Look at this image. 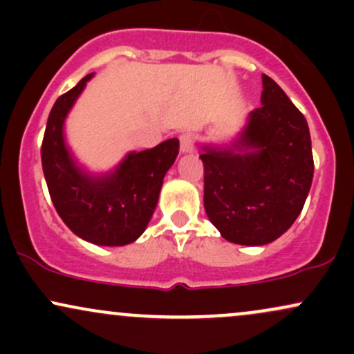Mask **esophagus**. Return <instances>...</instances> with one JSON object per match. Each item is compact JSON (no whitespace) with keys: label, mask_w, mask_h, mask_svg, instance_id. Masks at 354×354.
I'll return each instance as SVG.
<instances>
[{"label":"esophagus","mask_w":354,"mask_h":354,"mask_svg":"<svg viewBox=\"0 0 354 354\" xmlns=\"http://www.w3.org/2000/svg\"><path fill=\"white\" fill-rule=\"evenodd\" d=\"M180 145L183 153H189L194 149V136L191 133H183L180 136Z\"/></svg>","instance_id":"esophagus-1"}]
</instances>
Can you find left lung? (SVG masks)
I'll list each match as a JSON object with an SVG mask.
<instances>
[{"instance_id": "1", "label": "left lung", "mask_w": 354, "mask_h": 354, "mask_svg": "<svg viewBox=\"0 0 354 354\" xmlns=\"http://www.w3.org/2000/svg\"><path fill=\"white\" fill-rule=\"evenodd\" d=\"M205 211L221 236L261 246L290 230L310 193L311 136L303 113L263 75L261 106L231 146H203Z\"/></svg>"}]
</instances>
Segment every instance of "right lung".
Instances as JSON below:
<instances>
[{
  "mask_svg": "<svg viewBox=\"0 0 354 354\" xmlns=\"http://www.w3.org/2000/svg\"><path fill=\"white\" fill-rule=\"evenodd\" d=\"M91 75L53 104L41 145L44 180L53 205L76 236L100 246H123L141 236L158 205L163 178L180 151L176 138L131 151L108 174H89L64 143L63 126Z\"/></svg>",
  "mask_w": 354,
  "mask_h": 354,
  "instance_id": "obj_1",
  "label": "right lung"
}]
</instances>
